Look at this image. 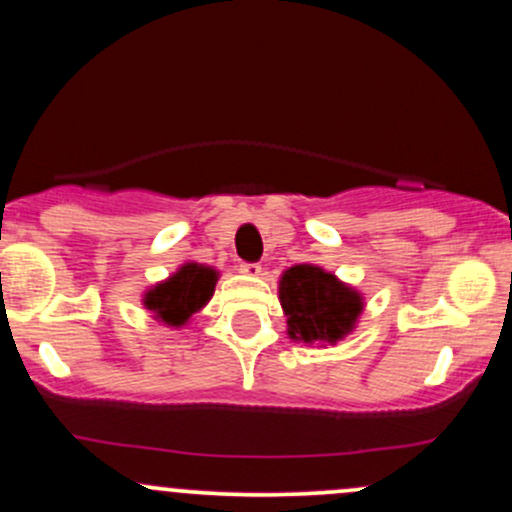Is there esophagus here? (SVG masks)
<instances>
[{
  "label": "esophagus",
  "instance_id": "1",
  "mask_svg": "<svg viewBox=\"0 0 512 512\" xmlns=\"http://www.w3.org/2000/svg\"><path fill=\"white\" fill-rule=\"evenodd\" d=\"M240 272L248 274V276H260L262 264L260 262H243V264H240Z\"/></svg>",
  "mask_w": 512,
  "mask_h": 512
}]
</instances>
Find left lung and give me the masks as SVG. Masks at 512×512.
<instances>
[{
  "instance_id": "obj_1",
  "label": "left lung",
  "mask_w": 512,
  "mask_h": 512,
  "mask_svg": "<svg viewBox=\"0 0 512 512\" xmlns=\"http://www.w3.org/2000/svg\"><path fill=\"white\" fill-rule=\"evenodd\" d=\"M289 337L303 344H337L356 327L363 296L317 264H296L279 281Z\"/></svg>"
}]
</instances>
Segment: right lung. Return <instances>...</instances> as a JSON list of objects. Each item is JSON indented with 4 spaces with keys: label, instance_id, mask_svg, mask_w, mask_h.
Wrapping results in <instances>:
<instances>
[{
    "label": "right lung",
    "instance_id": "obj_1",
    "mask_svg": "<svg viewBox=\"0 0 512 512\" xmlns=\"http://www.w3.org/2000/svg\"><path fill=\"white\" fill-rule=\"evenodd\" d=\"M219 272L199 262H185L166 281L144 293V308L168 327H182L214 296Z\"/></svg>",
    "mask_w": 512,
    "mask_h": 512
}]
</instances>
